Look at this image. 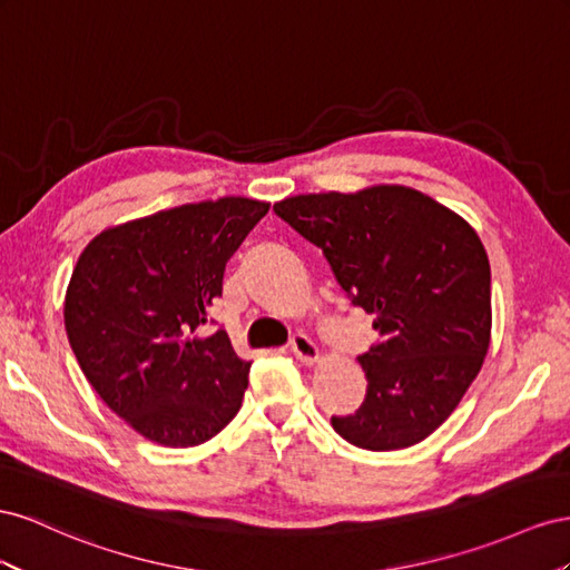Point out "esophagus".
I'll return each mask as SVG.
<instances>
[{
	"mask_svg": "<svg viewBox=\"0 0 570 570\" xmlns=\"http://www.w3.org/2000/svg\"><path fill=\"white\" fill-rule=\"evenodd\" d=\"M288 348H291V353L298 357L303 365H315L320 361V348L305 334H296L294 338H291V346Z\"/></svg>",
	"mask_w": 570,
	"mask_h": 570,
	"instance_id": "1",
	"label": "esophagus"
}]
</instances>
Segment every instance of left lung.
<instances>
[{
    "instance_id": "1",
    "label": "left lung",
    "mask_w": 570,
    "mask_h": 570,
    "mask_svg": "<svg viewBox=\"0 0 570 570\" xmlns=\"http://www.w3.org/2000/svg\"><path fill=\"white\" fill-rule=\"evenodd\" d=\"M274 213L324 253L351 303L375 315L380 344L357 357L365 401L353 415H332V428L367 451L422 442L490 348L492 274L480 236L405 186L296 195Z\"/></svg>"
}]
</instances>
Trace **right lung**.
<instances>
[{
    "label": "right lung",
    "mask_w": 570,
    "mask_h": 570,
    "mask_svg": "<svg viewBox=\"0 0 570 570\" xmlns=\"http://www.w3.org/2000/svg\"><path fill=\"white\" fill-rule=\"evenodd\" d=\"M269 203L219 198L161 209L95 236L63 303L76 361L109 409L155 444L198 446L240 409L250 363L200 336L224 267Z\"/></svg>",
    "instance_id": "obj_1"
}]
</instances>
